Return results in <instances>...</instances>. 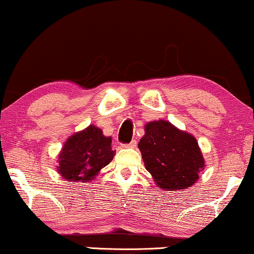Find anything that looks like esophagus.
I'll return each instance as SVG.
<instances>
[{"mask_svg": "<svg viewBox=\"0 0 254 254\" xmlns=\"http://www.w3.org/2000/svg\"><path fill=\"white\" fill-rule=\"evenodd\" d=\"M124 148H135L136 147V141L135 140H133V141H130L129 143H125V145H122Z\"/></svg>", "mask_w": 254, "mask_h": 254, "instance_id": "obj_1", "label": "esophagus"}]
</instances>
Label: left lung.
<instances>
[{"instance_id": "8db88e82", "label": "left lung", "mask_w": 254, "mask_h": 254, "mask_svg": "<svg viewBox=\"0 0 254 254\" xmlns=\"http://www.w3.org/2000/svg\"><path fill=\"white\" fill-rule=\"evenodd\" d=\"M146 170L158 187L165 190H186L198 181L205 160L192 134L170 121L146 124L139 145Z\"/></svg>"}]
</instances>
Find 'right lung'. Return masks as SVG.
<instances>
[{"mask_svg":"<svg viewBox=\"0 0 254 254\" xmlns=\"http://www.w3.org/2000/svg\"><path fill=\"white\" fill-rule=\"evenodd\" d=\"M114 155L112 137L103 135L99 127L89 125L65 140L59 154L56 170L69 183H89L113 160Z\"/></svg>","mask_w":254,"mask_h":254,"instance_id":"add662e5","label":"right lung"}]
</instances>
